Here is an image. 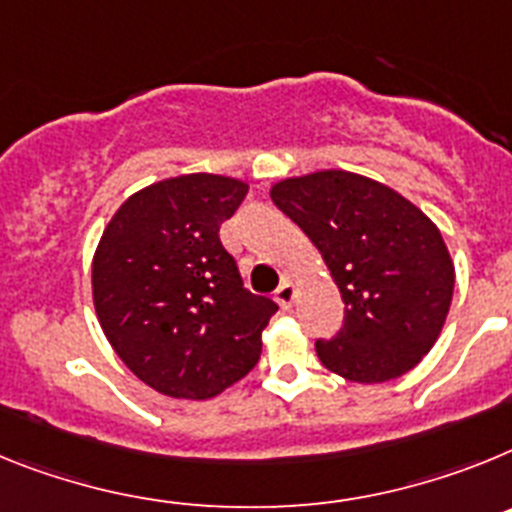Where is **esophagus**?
<instances>
[{"label":"esophagus","instance_id":"34e87169","mask_svg":"<svg viewBox=\"0 0 512 512\" xmlns=\"http://www.w3.org/2000/svg\"><path fill=\"white\" fill-rule=\"evenodd\" d=\"M293 299H296V288H293L291 281H283L281 286L275 288V301H278L283 309H291Z\"/></svg>","mask_w":512,"mask_h":512}]
</instances>
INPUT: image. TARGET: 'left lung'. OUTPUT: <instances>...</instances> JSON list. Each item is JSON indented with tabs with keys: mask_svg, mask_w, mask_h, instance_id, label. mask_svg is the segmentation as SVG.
Segmentation results:
<instances>
[{
	"mask_svg": "<svg viewBox=\"0 0 512 512\" xmlns=\"http://www.w3.org/2000/svg\"><path fill=\"white\" fill-rule=\"evenodd\" d=\"M270 198L317 244L345 301L337 335L317 340L324 368L358 384L415 368L453 296L451 257L433 221L381 182L342 170L283 180Z\"/></svg>",
	"mask_w": 512,
	"mask_h": 512,
	"instance_id": "left-lung-1",
	"label": "left lung"
}]
</instances>
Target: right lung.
I'll use <instances>...</instances> for the list:
<instances>
[{"mask_svg":"<svg viewBox=\"0 0 512 512\" xmlns=\"http://www.w3.org/2000/svg\"><path fill=\"white\" fill-rule=\"evenodd\" d=\"M247 185L182 175L131 195L102 234L92 293L105 337L151 389L206 399L255 368L278 311L221 244Z\"/></svg>","mask_w":512,"mask_h":512,"instance_id":"add662e5","label":"right lung"}]
</instances>
